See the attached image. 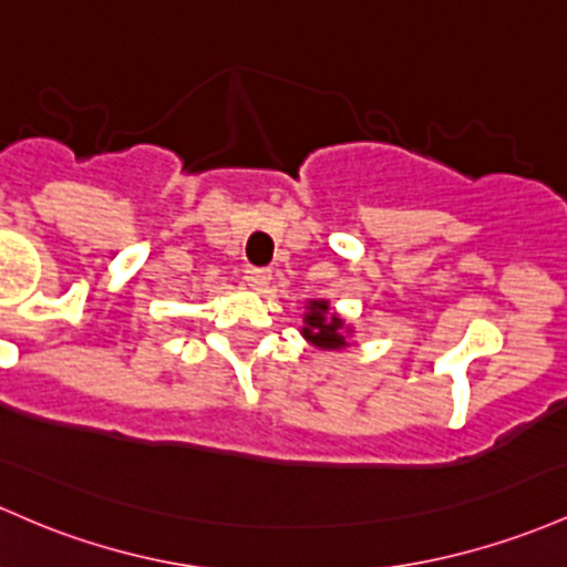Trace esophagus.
Returning a JSON list of instances; mask_svg holds the SVG:
<instances>
[{
  "label": "esophagus",
  "instance_id": "1",
  "mask_svg": "<svg viewBox=\"0 0 567 567\" xmlns=\"http://www.w3.org/2000/svg\"><path fill=\"white\" fill-rule=\"evenodd\" d=\"M245 282L250 285L252 290H266L271 282V271L269 269H247L245 271Z\"/></svg>",
  "mask_w": 567,
  "mask_h": 567
}]
</instances>
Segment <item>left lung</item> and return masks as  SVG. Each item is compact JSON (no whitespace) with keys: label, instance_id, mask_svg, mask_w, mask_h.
Masks as SVG:
<instances>
[{"label":"left lung","instance_id":"left-lung-1","mask_svg":"<svg viewBox=\"0 0 567 567\" xmlns=\"http://www.w3.org/2000/svg\"><path fill=\"white\" fill-rule=\"evenodd\" d=\"M352 333V326H347L344 317L331 309V301H326V298H309L301 326V336L309 344L326 352L347 350Z\"/></svg>","mask_w":567,"mask_h":567}]
</instances>
